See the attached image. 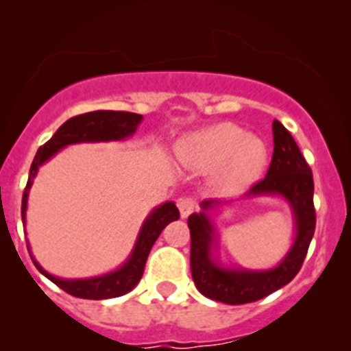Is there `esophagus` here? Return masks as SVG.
I'll use <instances>...</instances> for the list:
<instances>
[{
  "mask_svg": "<svg viewBox=\"0 0 351 351\" xmlns=\"http://www.w3.org/2000/svg\"><path fill=\"white\" fill-rule=\"evenodd\" d=\"M195 208H197V202H195L192 197H183L178 201V209L182 218H186L191 213H194Z\"/></svg>",
  "mask_w": 351,
  "mask_h": 351,
  "instance_id": "esophagus-1",
  "label": "esophagus"
}]
</instances>
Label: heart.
Here are the masks:
<instances>
[{
    "instance_id": "b5f03b06",
    "label": "heart",
    "mask_w": 351,
    "mask_h": 351,
    "mask_svg": "<svg viewBox=\"0 0 351 351\" xmlns=\"http://www.w3.org/2000/svg\"><path fill=\"white\" fill-rule=\"evenodd\" d=\"M180 162L199 171H213L221 194L234 195L258 182L268 165V145L234 123H216L186 135L176 147Z\"/></svg>"
}]
</instances>
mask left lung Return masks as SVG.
<instances>
[{
    "instance_id": "8db88e82",
    "label": "left lung",
    "mask_w": 351,
    "mask_h": 351,
    "mask_svg": "<svg viewBox=\"0 0 351 351\" xmlns=\"http://www.w3.org/2000/svg\"><path fill=\"white\" fill-rule=\"evenodd\" d=\"M274 156L267 176L251 189L245 199L279 195L289 204L294 215L293 245L279 265L267 270L225 267L215 253L216 227L209 213L232 201L208 199L201 202V211L189 216L191 228V270L199 293L227 304H244L258 301L280 289L296 277L303 265L308 245L315 232L313 208V176L300 147L289 131L274 121Z\"/></svg>"
}]
</instances>
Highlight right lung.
Here are the masks:
<instances>
[{"label":"right lung","instance_id":"add662e5","mask_svg":"<svg viewBox=\"0 0 351 351\" xmlns=\"http://www.w3.org/2000/svg\"><path fill=\"white\" fill-rule=\"evenodd\" d=\"M143 117L135 112H123V110H93V112L81 114V116L71 117L65 121L55 135L48 140L43 147H39L36 152L34 160L29 171L27 185H25L24 195H22V221L25 225V213H27V199L29 191H31L32 182L38 175L39 166H43L47 160H50L58 150L65 149L72 143H84V142H117V140L130 138L136 131L138 124L142 123ZM180 211L173 201L165 202L157 206L156 209L149 213L145 221L142 223V228L138 232L135 245L131 250L128 260L116 270L109 274L98 275V277H90V279H60L55 275L48 274L38 261L34 260L31 253V247L27 244L29 254L34 261L36 268L41 271L47 279L57 284L65 293L72 294L83 300H109V298L123 296L130 293L136 284L140 282L145 268L147 258H149L150 250L154 242L165 230L166 225L171 221L178 220Z\"/></svg>","mask_w":351,"mask_h":351}]
</instances>
